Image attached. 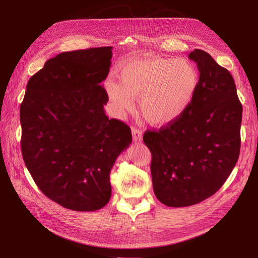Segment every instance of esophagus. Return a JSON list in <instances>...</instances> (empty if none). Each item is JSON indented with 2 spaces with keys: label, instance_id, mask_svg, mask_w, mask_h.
<instances>
[{
  "label": "esophagus",
  "instance_id": "esophagus-1",
  "mask_svg": "<svg viewBox=\"0 0 258 258\" xmlns=\"http://www.w3.org/2000/svg\"><path fill=\"white\" fill-rule=\"evenodd\" d=\"M132 133H133V139H134V141H142L143 134H142L141 131H139L137 128H133Z\"/></svg>",
  "mask_w": 258,
  "mask_h": 258
}]
</instances>
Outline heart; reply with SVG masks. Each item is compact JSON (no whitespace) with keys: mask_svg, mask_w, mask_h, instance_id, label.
I'll return each instance as SVG.
<instances>
[{"mask_svg":"<svg viewBox=\"0 0 258 258\" xmlns=\"http://www.w3.org/2000/svg\"><path fill=\"white\" fill-rule=\"evenodd\" d=\"M120 84L105 83L106 93L119 111H130L133 98L139 97L143 118L154 126H166L181 118L192 103L199 74L186 58L146 56L135 58L120 68Z\"/></svg>","mask_w":258,"mask_h":258,"instance_id":"b5f03b06","label":"heart"}]
</instances>
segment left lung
<instances>
[{"label": "left lung", "instance_id": "left-lung-1", "mask_svg": "<svg viewBox=\"0 0 258 258\" xmlns=\"http://www.w3.org/2000/svg\"><path fill=\"white\" fill-rule=\"evenodd\" d=\"M200 72L192 103L173 123L146 131L154 192L168 207L191 206L214 195L240 150L242 106L233 77L210 54L189 53Z\"/></svg>", "mask_w": 258, "mask_h": 258}]
</instances>
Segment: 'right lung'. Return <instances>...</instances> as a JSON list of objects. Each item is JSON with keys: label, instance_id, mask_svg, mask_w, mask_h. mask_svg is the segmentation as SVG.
<instances>
[{"label": "right lung", "instance_id": "add662e5", "mask_svg": "<svg viewBox=\"0 0 258 258\" xmlns=\"http://www.w3.org/2000/svg\"><path fill=\"white\" fill-rule=\"evenodd\" d=\"M112 49L57 54L29 79L21 104L26 167L42 192L67 209L107 204L111 169L132 143L131 128L103 108Z\"/></svg>", "mask_w": 258, "mask_h": 258}]
</instances>
